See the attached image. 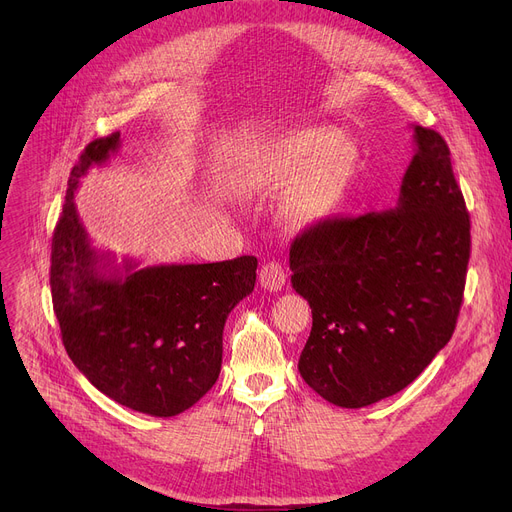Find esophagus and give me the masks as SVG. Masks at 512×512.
<instances>
[{"instance_id":"obj_1","label":"esophagus","mask_w":512,"mask_h":512,"mask_svg":"<svg viewBox=\"0 0 512 512\" xmlns=\"http://www.w3.org/2000/svg\"><path fill=\"white\" fill-rule=\"evenodd\" d=\"M259 284L270 290V292H278L284 288L286 284V272L284 267L278 263V261H267L261 265L259 270Z\"/></svg>"}]
</instances>
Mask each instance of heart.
<instances>
[{"label": "heart", "mask_w": 512, "mask_h": 512, "mask_svg": "<svg viewBox=\"0 0 512 512\" xmlns=\"http://www.w3.org/2000/svg\"><path fill=\"white\" fill-rule=\"evenodd\" d=\"M357 161V145L330 128L290 132L267 147L251 172L259 191H284V222L305 230L326 222L340 207Z\"/></svg>", "instance_id": "1"}]
</instances>
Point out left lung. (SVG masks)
I'll return each instance as SVG.
<instances>
[{
	"instance_id": "8db88e82",
	"label": "left lung",
	"mask_w": 512,
	"mask_h": 512,
	"mask_svg": "<svg viewBox=\"0 0 512 512\" xmlns=\"http://www.w3.org/2000/svg\"><path fill=\"white\" fill-rule=\"evenodd\" d=\"M413 132L394 209L326 220L290 247L292 288L313 313L301 378L336 407L361 409L407 388L461 311L469 213L446 141L432 128Z\"/></svg>"
}]
</instances>
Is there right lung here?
Listing matches in <instances>:
<instances>
[{"label": "right lung", "mask_w": 512, "mask_h": 512, "mask_svg": "<svg viewBox=\"0 0 512 512\" xmlns=\"http://www.w3.org/2000/svg\"><path fill=\"white\" fill-rule=\"evenodd\" d=\"M120 149V132L95 139L70 172L51 240V299L66 353L105 396L151 417L191 409L222 369L230 311L253 292L257 259L149 265L91 247L74 191L91 166Z\"/></svg>", "instance_id": "obj_1"}]
</instances>
